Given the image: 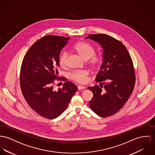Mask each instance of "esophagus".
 <instances>
[{"label": "esophagus", "instance_id": "34e87169", "mask_svg": "<svg viewBox=\"0 0 155 155\" xmlns=\"http://www.w3.org/2000/svg\"><path fill=\"white\" fill-rule=\"evenodd\" d=\"M77 88H78V90H84L85 88V87H84L83 85H78L77 87Z\"/></svg>", "mask_w": 155, "mask_h": 155}]
</instances>
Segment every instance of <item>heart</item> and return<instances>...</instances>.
Returning a JSON list of instances; mask_svg holds the SVG:
<instances>
[{"instance_id": "b5f03b06", "label": "heart", "mask_w": 155, "mask_h": 155, "mask_svg": "<svg viewBox=\"0 0 155 155\" xmlns=\"http://www.w3.org/2000/svg\"><path fill=\"white\" fill-rule=\"evenodd\" d=\"M73 50L78 54L84 60H88V64L92 68H96L100 62V58L95 54L94 48L90 44L83 42H77L74 46ZM68 54L63 52L61 54L59 58L60 65L64 68L67 66ZM89 72L87 70H80L71 72L70 75V78L79 83H85L87 82Z\"/></svg>"}]
</instances>
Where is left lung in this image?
<instances>
[{
    "label": "left lung",
    "instance_id": "left-lung-1",
    "mask_svg": "<svg viewBox=\"0 0 155 155\" xmlns=\"http://www.w3.org/2000/svg\"><path fill=\"white\" fill-rule=\"evenodd\" d=\"M86 39L98 42L103 50L102 65L95 78L100 87L88 89L93 93L89 103L91 109L106 117L117 113L131 95L136 81L133 61L123 43L110 36L93 34Z\"/></svg>",
    "mask_w": 155,
    "mask_h": 155
}]
</instances>
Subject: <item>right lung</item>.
<instances>
[{
	"mask_svg": "<svg viewBox=\"0 0 155 155\" xmlns=\"http://www.w3.org/2000/svg\"><path fill=\"white\" fill-rule=\"evenodd\" d=\"M69 39L45 36L31 47L22 61L20 85L24 98L37 114L49 119L60 116L78 90L74 84L57 76L60 52ZM55 79L65 81L57 91L53 87Z\"/></svg>",
	"mask_w": 155,
	"mask_h": 155,
	"instance_id": "right-lung-1",
	"label": "right lung"
}]
</instances>
